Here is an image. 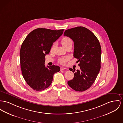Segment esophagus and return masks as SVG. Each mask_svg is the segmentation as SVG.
Masks as SVG:
<instances>
[{"label": "esophagus", "mask_w": 123, "mask_h": 123, "mask_svg": "<svg viewBox=\"0 0 123 123\" xmlns=\"http://www.w3.org/2000/svg\"><path fill=\"white\" fill-rule=\"evenodd\" d=\"M68 70V68H64V67H61V70Z\"/></svg>", "instance_id": "1"}]
</instances>
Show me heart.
Listing matches in <instances>:
<instances>
[{
	"label": "heart",
	"mask_w": 123,
	"mask_h": 123,
	"mask_svg": "<svg viewBox=\"0 0 123 123\" xmlns=\"http://www.w3.org/2000/svg\"><path fill=\"white\" fill-rule=\"evenodd\" d=\"M72 43H73L72 40L70 38L68 37H63L61 40V44L62 46L63 47V48L65 47L66 46L68 45L72 44ZM53 49V46H52L51 49ZM68 60H69V58L68 57H63L59 59V62L61 64H65Z\"/></svg>",
	"instance_id": "heart-1"
}]
</instances>
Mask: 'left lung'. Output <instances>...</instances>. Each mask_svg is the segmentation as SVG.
Wrapping results in <instances>:
<instances>
[{"label": "left lung", "mask_w": 123, "mask_h": 123, "mask_svg": "<svg viewBox=\"0 0 123 123\" xmlns=\"http://www.w3.org/2000/svg\"><path fill=\"white\" fill-rule=\"evenodd\" d=\"M64 35L74 42V56L78 59L80 69L69 68L74 73L73 79L68 82L70 87L77 91L90 88L95 81L101 68V48L95 34L88 29L77 26L66 30Z\"/></svg>", "instance_id": "1"}]
</instances>
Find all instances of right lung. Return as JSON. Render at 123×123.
<instances>
[{"mask_svg": "<svg viewBox=\"0 0 123 123\" xmlns=\"http://www.w3.org/2000/svg\"><path fill=\"white\" fill-rule=\"evenodd\" d=\"M63 31L37 28L29 33L23 42L20 50L21 69L25 81L33 90L41 91L48 88L54 74L60 70L58 66L46 67L45 57Z\"/></svg>", "mask_w": 123, "mask_h": 123, "instance_id": "add662e5", "label": "right lung"}]
</instances>
